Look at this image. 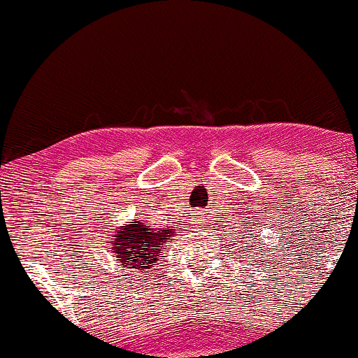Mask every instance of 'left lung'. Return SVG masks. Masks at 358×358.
Masks as SVG:
<instances>
[{"label": "left lung", "instance_id": "8db88e82", "mask_svg": "<svg viewBox=\"0 0 358 358\" xmlns=\"http://www.w3.org/2000/svg\"><path fill=\"white\" fill-rule=\"evenodd\" d=\"M248 246H250V245H248Z\"/></svg>", "mask_w": 358, "mask_h": 358}]
</instances>
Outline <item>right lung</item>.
I'll list each match as a JSON object with an SVG mask.
<instances>
[{
    "instance_id": "1",
    "label": "right lung",
    "mask_w": 358,
    "mask_h": 358,
    "mask_svg": "<svg viewBox=\"0 0 358 358\" xmlns=\"http://www.w3.org/2000/svg\"><path fill=\"white\" fill-rule=\"evenodd\" d=\"M171 233L173 231L166 227L159 231L149 224L134 221V224L122 226L120 233L113 236V253L124 266L146 273V270L156 265L163 251V243H166Z\"/></svg>"
}]
</instances>
